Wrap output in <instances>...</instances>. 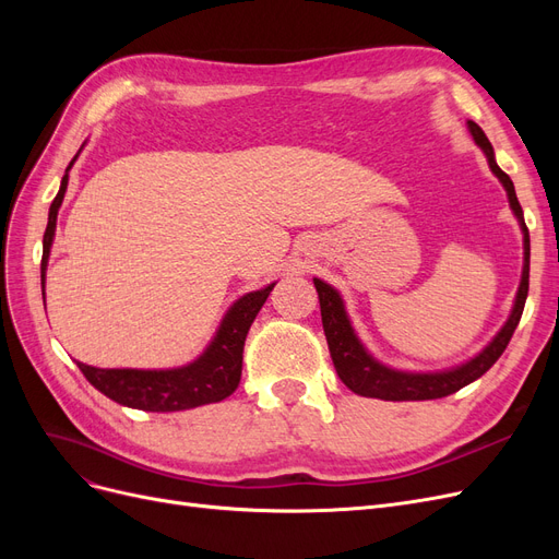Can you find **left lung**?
Wrapping results in <instances>:
<instances>
[{
  "label": "left lung",
  "instance_id": "8db88e82",
  "mask_svg": "<svg viewBox=\"0 0 559 559\" xmlns=\"http://www.w3.org/2000/svg\"><path fill=\"white\" fill-rule=\"evenodd\" d=\"M468 130L473 134V140L483 148V154L487 156L489 170H492L499 181L503 183L506 193H509L511 210L518 216L522 235H524V265H522V280L518 286V296H515V306L511 310V317L501 331L495 335V341L489 343L478 357H473L471 361L454 366L450 370H441V373H408V370H396L380 364L368 354V349L361 345L352 329V321L345 312V302L331 284L321 282L314 277V286L319 294V308H321V324H324L326 333V343L333 366L337 370V378H341L354 394L359 396H370V399H382V401H429V399H443L454 392H460L462 386L471 384L473 380H478L483 373H487L489 368L497 364V359L503 354L506 345L511 343V337L520 324V317L524 310V300H527L530 292V230L524 226L522 218V207L515 195V186L511 177L506 175L501 167L495 160V148L485 138V132L480 130L478 123L468 121Z\"/></svg>",
  "mask_w": 559,
  "mask_h": 559
}]
</instances>
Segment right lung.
<instances>
[{
	"mask_svg": "<svg viewBox=\"0 0 559 559\" xmlns=\"http://www.w3.org/2000/svg\"><path fill=\"white\" fill-rule=\"evenodd\" d=\"M83 148V146H81ZM79 148V151H81ZM79 156V154H76ZM74 156V160H76ZM74 160L67 167L72 170ZM64 173L60 191L56 200L50 202L48 210V226L44 233V257H41V294H44V277L48 265L50 245L56 238V222L58 210L62 205V198L67 191V181L70 175ZM275 284H267L261 292H251L240 300L233 302V308L226 312L222 326L207 349L200 357L181 368L170 370H138V368H95L79 364L81 373L86 380L109 396L111 401L128 405V408H138L146 413H175V411H189L198 405L218 403L230 396L240 384L242 376V349L249 326L257 319L259 310L263 308L265 298L273 292Z\"/></svg>",
	"mask_w": 559,
	"mask_h": 559,
	"instance_id": "right-lung-1",
	"label": "right lung"
}]
</instances>
